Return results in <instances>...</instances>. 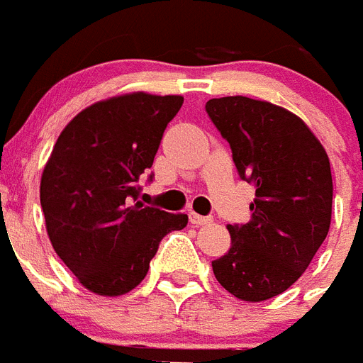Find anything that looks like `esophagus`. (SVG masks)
<instances>
[{
  "label": "esophagus",
  "instance_id": "obj_1",
  "mask_svg": "<svg viewBox=\"0 0 363 363\" xmlns=\"http://www.w3.org/2000/svg\"><path fill=\"white\" fill-rule=\"evenodd\" d=\"M189 220H191V224L194 225H206L213 222L211 216H202V215H196V213H189Z\"/></svg>",
  "mask_w": 363,
  "mask_h": 363
}]
</instances>
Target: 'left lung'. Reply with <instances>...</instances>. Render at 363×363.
I'll use <instances>...</instances> for the list:
<instances>
[{"label": "left lung", "mask_w": 363, "mask_h": 363, "mask_svg": "<svg viewBox=\"0 0 363 363\" xmlns=\"http://www.w3.org/2000/svg\"><path fill=\"white\" fill-rule=\"evenodd\" d=\"M238 176L255 187L247 224H229L231 247L213 261L218 283L242 301L283 294L323 244L333 213L329 156L292 111L250 97L207 101Z\"/></svg>", "instance_id": "left-lung-1"}]
</instances>
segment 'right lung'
<instances>
[{"label":"right lung","instance_id":"1","mask_svg":"<svg viewBox=\"0 0 363 363\" xmlns=\"http://www.w3.org/2000/svg\"><path fill=\"white\" fill-rule=\"evenodd\" d=\"M182 104L179 95L143 91L95 102L52 147L40 184L49 240L99 296H123L138 286L161 238L187 225V215L139 202V179Z\"/></svg>","mask_w":363,"mask_h":363}]
</instances>
